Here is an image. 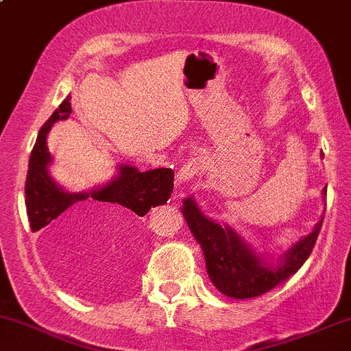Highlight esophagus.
Returning <instances> with one entry per match:
<instances>
[{
    "label": "esophagus",
    "mask_w": 351,
    "mask_h": 351,
    "mask_svg": "<svg viewBox=\"0 0 351 351\" xmlns=\"http://www.w3.org/2000/svg\"><path fill=\"white\" fill-rule=\"evenodd\" d=\"M199 169H202V161L199 160H190L186 165H183L182 168H180L178 175H176V182L180 183H184V182H190V180H193L196 175L199 173Z\"/></svg>",
    "instance_id": "34e87169"
}]
</instances>
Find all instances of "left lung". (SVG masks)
Wrapping results in <instances>:
<instances>
[{
	"mask_svg": "<svg viewBox=\"0 0 351 351\" xmlns=\"http://www.w3.org/2000/svg\"><path fill=\"white\" fill-rule=\"evenodd\" d=\"M323 156V153H322ZM322 196H326V186ZM182 213L205 255L206 273L218 291L234 300L253 298L275 288L296 273L310 256L323 215L310 233L280 253H265L245 240L228 223H219L199 210L195 196L183 199Z\"/></svg>",
	"mask_w": 351,
	"mask_h": 351,
	"instance_id": "left-lung-1",
	"label": "left lung"
}]
</instances>
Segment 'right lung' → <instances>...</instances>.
<instances>
[{
    "label": "right lung",
    "mask_w": 351,
    "mask_h": 351,
    "mask_svg": "<svg viewBox=\"0 0 351 351\" xmlns=\"http://www.w3.org/2000/svg\"><path fill=\"white\" fill-rule=\"evenodd\" d=\"M71 96H66L60 108L49 117L38 134L26 176V211L33 232L61 217L73 213L76 217H95L105 221H125L145 217L152 208L163 205L173 191V169L158 168L140 171L128 163H118L117 173L106 183L84 191H68L56 183L49 167L53 156L48 149L49 130L56 121L71 114Z\"/></svg>",
    "instance_id": "right-lung-1"
}]
</instances>
